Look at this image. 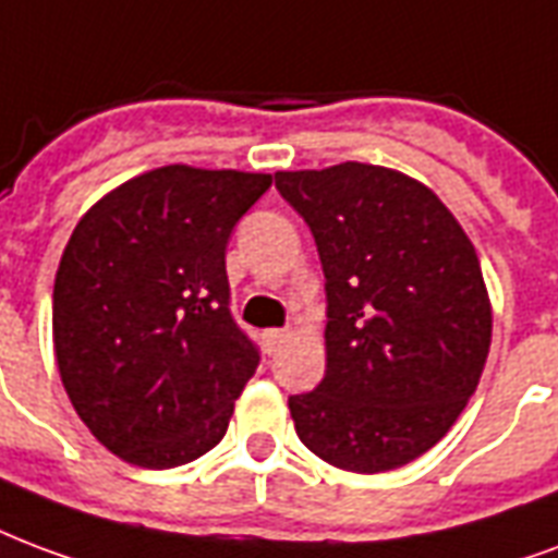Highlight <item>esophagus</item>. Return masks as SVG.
I'll return each instance as SVG.
<instances>
[{"label":"esophagus","instance_id":"1","mask_svg":"<svg viewBox=\"0 0 558 558\" xmlns=\"http://www.w3.org/2000/svg\"><path fill=\"white\" fill-rule=\"evenodd\" d=\"M290 333L283 331V328H268L266 333H263V342H266V352L268 354H275L280 349V342L287 340Z\"/></svg>","mask_w":558,"mask_h":558}]
</instances>
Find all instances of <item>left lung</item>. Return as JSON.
<instances>
[{"mask_svg": "<svg viewBox=\"0 0 558 558\" xmlns=\"http://www.w3.org/2000/svg\"><path fill=\"white\" fill-rule=\"evenodd\" d=\"M319 251L328 366L290 396L301 444L333 468L384 473L447 435L490 349L476 247L428 185L381 165L278 171Z\"/></svg>", "mask_w": 558, "mask_h": 558, "instance_id": "1", "label": "left lung"}]
</instances>
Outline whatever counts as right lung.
Listing matches in <instances>:
<instances>
[{"instance_id": "1", "label": "right lung", "mask_w": 558, "mask_h": 558, "mask_svg": "<svg viewBox=\"0 0 558 558\" xmlns=\"http://www.w3.org/2000/svg\"><path fill=\"white\" fill-rule=\"evenodd\" d=\"M271 174L165 165L97 201L52 290L61 384L130 464L180 468L225 437L259 352L230 316L225 251Z\"/></svg>"}]
</instances>
